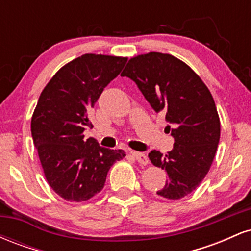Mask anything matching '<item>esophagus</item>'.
Returning a JSON list of instances; mask_svg holds the SVG:
<instances>
[{"instance_id":"1","label":"esophagus","mask_w":251,"mask_h":251,"mask_svg":"<svg viewBox=\"0 0 251 251\" xmlns=\"http://www.w3.org/2000/svg\"><path fill=\"white\" fill-rule=\"evenodd\" d=\"M132 155L137 159V162L139 164H142V165H148L149 164V159H148V155L145 153H142V152H131Z\"/></svg>"}]
</instances>
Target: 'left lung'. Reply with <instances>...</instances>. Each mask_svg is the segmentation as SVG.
<instances>
[{
	"mask_svg": "<svg viewBox=\"0 0 251 251\" xmlns=\"http://www.w3.org/2000/svg\"><path fill=\"white\" fill-rule=\"evenodd\" d=\"M122 76L137 83L155 112L165 114L175 138L166 154L152 150L149 158L168 174L157 194L180 200L197 189L217 151L221 123L209 88L191 68L170 54L150 51L129 59Z\"/></svg>",
	"mask_w": 251,
	"mask_h": 251,
	"instance_id": "left-lung-1",
	"label": "left lung"
}]
</instances>
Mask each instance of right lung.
<instances>
[{
    "instance_id": "obj_1",
    "label": "right lung",
    "mask_w": 251,
    "mask_h": 251,
    "mask_svg": "<svg viewBox=\"0 0 251 251\" xmlns=\"http://www.w3.org/2000/svg\"><path fill=\"white\" fill-rule=\"evenodd\" d=\"M127 57L83 54L60 68L43 88L33 117L31 135L51 189L68 201L99 194L108 170L125 157L123 150L83 139L93 127L88 112L103 88L118 76Z\"/></svg>"
}]
</instances>
